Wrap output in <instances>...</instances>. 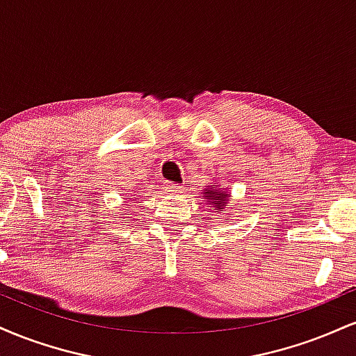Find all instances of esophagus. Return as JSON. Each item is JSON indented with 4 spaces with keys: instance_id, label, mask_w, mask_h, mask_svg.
Masks as SVG:
<instances>
[{
    "instance_id": "esophagus-1",
    "label": "esophagus",
    "mask_w": 356,
    "mask_h": 356,
    "mask_svg": "<svg viewBox=\"0 0 356 356\" xmlns=\"http://www.w3.org/2000/svg\"><path fill=\"white\" fill-rule=\"evenodd\" d=\"M164 189L167 192H170V194H175V192H181L184 187L181 186V184H174V182H167L164 186Z\"/></svg>"
}]
</instances>
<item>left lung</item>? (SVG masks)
Masks as SVG:
<instances>
[{
    "instance_id": "left-lung-1",
    "label": "left lung",
    "mask_w": 356,
    "mask_h": 356,
    "mask_svg": "<svg viewBox=\"0 0 356 356\" xmlns=\"http://www.w3.org/2000/svg\"><path fill=\"white\" fill-rule=\"evenodd\" d=\"M202 199H207V204H211V207H214L216 212H219L227 206V202L231 201V194L226 189L219 186V184H211V186H206L202 191ZM227 222L229 218L224 219Z\"/></svg>"
}]
</instances>
